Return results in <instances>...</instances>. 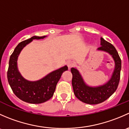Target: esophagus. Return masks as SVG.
I'll return each instance as SVG.
<instances>
[{
	"label": "esophagus",
	"instance_id": "esophagus-1",
	"mask_svg": "<svg viewBox=\"0 0 129 129\" xmlns=\"http://www.w3.org/2000/svg\"><path fill=\"white\" fill-rule=\"evenodd\" d=\"M67 67H68L69 69H71V67H73V66H74V63H72V61H68V62H67Z\"/></svg>",
	"mask_w": 129,
	"mask_h": 129
}]
</instances>
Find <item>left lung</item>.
<instances>
[{"mask_svg": "<svg viewBox=\"0 0 129 129\" xmlns=\"http://www.w3.org/2000/svg\"><path fill=\"white\" fill-rule=\"evenodd\" d=\"M101 47L98 50L107 52L112 57L115 62V68L110 80L102 85L90 87L84 82L81 74L77 69L72 67V84L75 97L82 102L88 104H98L109 99L115 92L120 81L121 59L114 45L101 38Z\"/></svg>", "mask_w": 129, "mask_h": 129, "instance_id": "obj_1", "label": "left lung"}]
</instances>
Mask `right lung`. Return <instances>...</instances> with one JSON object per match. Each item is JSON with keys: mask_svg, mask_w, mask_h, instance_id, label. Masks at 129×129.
I'll list each match as a JSON object with an SVG mask.
<instances>
[{"mask_svg": "<svg viewBox=\"0 0 129 129\" xmlns=\"http://www.w3.org/2000/svg\"><path fill=\"white\" fill-rule=\"evenodd\" d=\"M47 36H33L21 42L10 55L7 71L9 84L14 94L19 99L30 104H41L50 99L54 95L57 82L62 73L68 70L67 66L50 72L37 81L25 79L17 68V58L23 48L34 39H42Z\"/></svg>", "mask_w": 129, "mask_h": 129, "instance_id": "1", "label": "right lung"}]
</instances>
